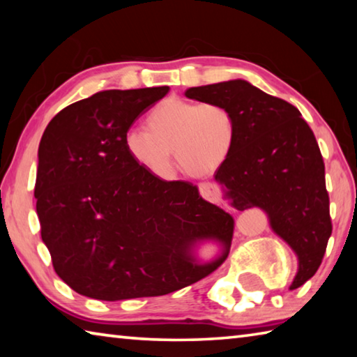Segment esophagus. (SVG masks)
<instances>
[{
    "label": "esophagus",
    "instance_id": "obj_1",
    "mask_svg": "<svg viewBox=\"0 0 357 357\" xmlns=\"http://www.w3.org/2000/svg\"><path fill=\"white\" fill-rule=\"evenodd\" d=\"M198 190H200V195L204 198V200L213 202V203H225L222 200V193L220 189L213 183H203L198 185ZM227 206V204H225Z\"/></svg>",
    "mask_w": 357,
    "mask_h": 357
}]
</instances>
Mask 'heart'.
Returning a JSON list of instances; mask_svg holds the SVG:
<instances>
[{
    "label": "heart",
    "instance_id": "obj_1",
    "mask_svg": "<svg viewBox=\"0 0 357 357\" xmlns=\"http://www.w3.org/2000/svg\"><path fill=\"white\" fill-rule=\"evenodd\" d=\"M146 128L129 129L124 149L132 162L155 178L172 174L174 159L195 178L215 173L231 155L238 140V121L219 102L160 100L146 116Z\"/></svg>",
    "mask_w": 357,
    "mask_h": 357
}]
</instances>
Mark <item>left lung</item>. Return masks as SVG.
I'll use <instances>...</instances> for the list:
<instances>
[{
  "mask_svg": "<svg viewBox=\"0 0 357 357\" xmlns=\"http://www.w3.org/2000/svg\"><path fill=\"white\" fill-rule=\"evenodd\" d=\"M185 98L219 102L234 113L238 140L214 173L223 200L238 211L259 208L271 229L298 258L294 289L321 264L332 233L324 162L312 129L288 102L243 78L189 88Z\"/></svg>",
  "mask_w": 357,
  "mask_h": 357,
  "instance_id": "1",
  "label": "left lung"
}]
</instances>
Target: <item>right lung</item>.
<instances>
[{
	"instance_id": "obj_1",
	"label": "right lung",
	"mask_w": 357,
	"mask_h": 357,
	"mask_svg": "<svg viewBox=\"0 0 357 357\" xmlns=\"http://www.w3.org/2000/svg\"><path fill=\"white\" fill-rule=\"evenodd\" d=\"M168 86L110 89L63 108L38 149L36 213L56 274L86 298L162 296L209 275L228 257L231 215L197 185L142 170L124 134ZM220 249L203 260L204 245Z\"/></svg>"
}]
</instances>
